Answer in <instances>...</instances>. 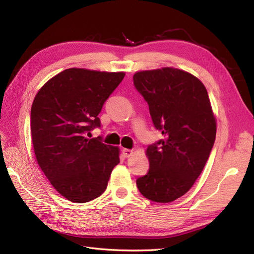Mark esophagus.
<instances>
[{
  "instance_id": "34e87169",
  "label": "esophagus",
  "mask_w": 254,
  "mask_h": 254,
  "mask_svg": "<svg viewBox=\"0 0 254 254\" xmlns=\"http://www.w3.org/2000/svg\"><path fill=\"white\" fill-rule=\"evenodd\" d=\"M123 155H124L125 158H129L130 156L133 155V150L132 149H127V148H123Z\"/></svg>"
}]
</instances>
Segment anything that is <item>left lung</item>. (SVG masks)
I'll return each mask as SVG.
<instances>
[{
	"instance_id": "left-lung-1",
	"label": "left lung",
	"mask_w": 254,
	"mask_h": 254,
	"mask_svg": "<svg viewBox=\"0 0 254 254\" xmlns=\"http://www.w3.org/2000/svg\"><path fill=\"white\" fill-rule=\"evenodd\" d=\"M133 83L164 135L147 147L149 171L136 187L151 201L172 202L193 187L213 148L216 119L210 98L200 80L175 67L136 72Z\"/></svg>"
}]
</instances>
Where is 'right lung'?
Listing matches in <instances>:
<instances>
[{"instance_id":"right-lung-1","label":"right lung","mask_w":254,"mask_h":254,"mask_svg":"<svg viewBox=\"0 0 254 254\" xmlns=\"http://www.w3.org/2000/svg\"><path fill=\"white\" fill-rule=\"evenodd\" d=\"M124 76V72L66 68L35 96L30 132L37 162L53 188L72 202L101 196L120 163L119 147L88 136L101 127L98 114Z\"/></svg>"}]
</instances>
